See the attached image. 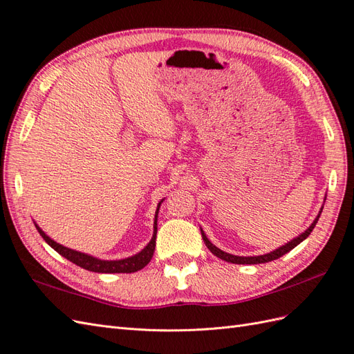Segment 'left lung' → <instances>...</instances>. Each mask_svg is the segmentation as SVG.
<instances>
[{
    "mask_svg": "<svg viewBox=\"0 0 354 354\" xmlns=\"http://www.w3.org/2000/svg\"><path fill=\"white\" fill-rule=\"evenodd\" d=\"M322 210H323V207L320 209L317 218H316L315 221H313V224L304 231V233H302L301 236H298L297 239H294L292 241H289V243H286L285 246H281V248H279V249H276V250L270 252V254H267V255H259V257H236V255L227 254V252H222V250L218 249L215 245H212L210 241H209V239L206 237V234L203 233V230H201V237H203L205 243H206L207 249L212 252V254L216 255V257L221 258V259L227 261V262H233V264H264V262H270V261H272V259H277V258H280V257H283L285 254H288L289 250H292L295 246H298L302 240H306V239L310 236L313 228L316 227L317 221H319V218H320Z\"/></svg>",
    "mask_w": 354,
    "mask_h": 354,
    "instance_id": "8db88e82",
    "label": "left lung"
}]
</instances>
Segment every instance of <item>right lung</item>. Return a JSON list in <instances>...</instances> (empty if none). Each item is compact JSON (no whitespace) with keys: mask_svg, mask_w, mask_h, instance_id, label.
Segmentation results:
<instances>
[{"mask_svg":"<svg viewBox=\"0 0 354 354\" xmlns=\"http://www.w3.org/2000/svg\"><path fill=\"white\" fill-rule=\"evenodd\" d=\"M161 201H163V200H161ZM161 201L158 203V207H157V212H156L153 239H151L149 243L142 250H140L139 254H136L135 257L126 258V259L102 261V259H97V258H93V257H90V255L82 254V252L68 249V248H65L62 245L56 243V241L50 239L48 236H46L44 231L39 228L38 225H35V227L38 230V233L41 234V237L46 240L47 245L52 246L57 252V254L65 257L71 262H74V264H77L78 267H82V268L88 270V271H95V272H135L138 270H142L148 264V262L151 261V258H153V255H154L156 237H157V215H158V209H160Z\"/></svg>","mask_w":354,"mask_h":354,"instance_id":"obj_1","label":"right lung"}]
</instances>
